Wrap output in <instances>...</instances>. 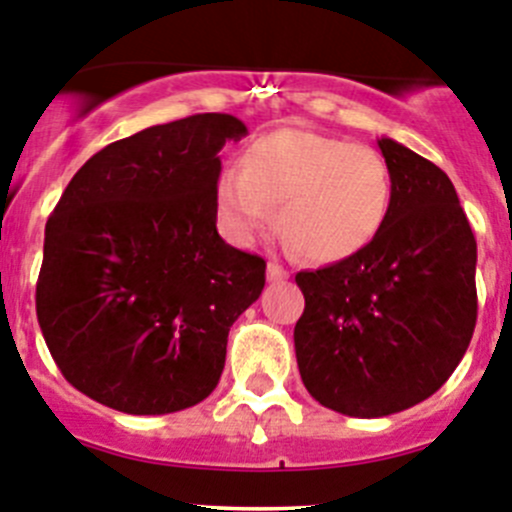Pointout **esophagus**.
Here are the masks:
<instances>
[{
  "label": "esophagus",
  "instance_id": "34e87169",
  "mask_svg": "<svg viewBox=\"0 0 512 512\" xmlns=\"http://www.w3.org/2000/svg\"><path fill=\"white\" fill-rule=\"evenodd\" d=\"M266 276H269V281H284L289 279V271L284 269L279 261H269V266H266Z\"/></svg>",
  "mask_w": 512,
  "mask_h": 512
}]
</instances>
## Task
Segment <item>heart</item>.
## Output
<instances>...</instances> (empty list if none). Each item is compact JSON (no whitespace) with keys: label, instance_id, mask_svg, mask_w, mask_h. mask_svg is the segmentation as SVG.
<instances>
[{"label":"heart","instance_id":"b5f03b06","mask_svg":"<svg viewBox=\"0 0 512 512\" xmlns=\"http://www.w3.org/2000/svg\"><path fill=\"white\" fill-rule=\"evenodd\" d=\"M393 180L381 152L307 129L253 139L241 172H223L215 203L225 228L248 243L274 225L304 259L335 264L363 251L388 218Z\"/></svg>","mask_w":512,"mask_h":512}]
</instances>
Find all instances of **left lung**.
<instances>
[{
	"label": "left lung",
	"instance_id": "obj_1",
	"mask_svg": "<svg viewBox=\"0 0 512 512\" xmlns=\"http://www.w3.org/2000/svg\"><path fill=\"white\" fill-rule=\"evenodd\" d=\"M393 180L381 233L360 253L299 271V375L327 409L378 419L447 383L477 322V241L452 180L378 139Z\"/></svg>",
	"mask_w": 512,
	"mask_h": 512
}]
</instances>
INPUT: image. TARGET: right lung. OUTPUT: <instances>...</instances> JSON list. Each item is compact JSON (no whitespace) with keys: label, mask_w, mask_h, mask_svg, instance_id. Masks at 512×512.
Wrapping results in <instances>:
<instances>
[{"label":"right lung","mask_w":512,"mask_h":512,"mask_svg":"<svg viewBox=\"0 0 512 512\" xmlns=\"http://www.w3.org/2000/svg\"><path fill=\"white\" fill-rule=\"evenodd\" d=\"M231 114H195L103 147L45 225L37 322L65 381L134 416L213 393L233 322L259 299L266 261L218 236V152L246 137Z\"/></svg>","instance_id":"1"}]
</instances>
